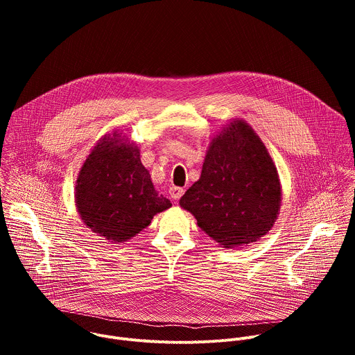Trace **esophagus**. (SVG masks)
Listing matches in <instances>:
<instances>
[{
  "mask_svg": "<svg viewBox=\"0 0 355 355\" xmlns=\"http://www.w3.org/2000/svg\"><path fill=\"white\" fill-rule=\"evenodd\" d=\"M184 192H185V189L184 188H181V187H171L170 188V195H171V198H174V199H180L182 195H184Z\"/></svg>",
  "mask_w": 355,
  "mask_h": 355,
  "instance_id": "obj_1",
  "label": "esophagus"
}]
</instances>
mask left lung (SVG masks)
<instances>
[{
    "instance_id": "8db88e82",
    "label": "left lung",
    "mask_w": 355,
    "mask_h": 355,
    "mask_svg": "<svg viewBox=\"0 0 355 355\" xmlns=\"http://www.w3.org/2000/svg\"><path fill=\"white\" fill-rule=\"evenodd\" d=\"M282 188L274 160L244 119L233 118L208 144L200 177L180 199L223 248L248 245L278 219Z\"/></svg>"
}]
</instances>
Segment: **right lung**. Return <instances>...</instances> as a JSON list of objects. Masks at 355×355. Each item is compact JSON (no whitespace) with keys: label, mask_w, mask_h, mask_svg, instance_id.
I'll list each match as a JSON object with an SVG mask.
<instances>
[{"label":"right lung","mask_w":355,"mask_h":355,"mask_svg":"<svg viewBox=\"0 0 355 355\" xmlns=\"http://www.w3.org/2000/svg\"><path fill=\"white\" fill-rule=\"evenodd\" d=\"M74 199L83 223L114 244L130 240L171 207L155 189L139 146L118 129L91 148L76 180Z\"/></svg>","instance_id":"1"}]
</instances>
